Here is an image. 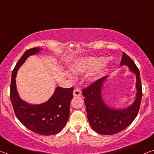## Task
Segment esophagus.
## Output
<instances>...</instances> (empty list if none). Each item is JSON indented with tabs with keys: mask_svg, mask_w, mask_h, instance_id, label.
<instances>
[{
	"mask_svg": "<svg viewBox=\"0 0 154 154\" xmlns=\"http://www.w3.org/2000/svg\"><path fill=\"white\" fill-rule=\"evenodd\" d=\"M81 91L79 88H75L73 91V96H81Z\"/></svg>",
	"mask_w": 154,
	"mask_h": 154,
	"instance_id": "1",
	"label": "esophagus"
}]
</instances>
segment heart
Here are the masks:
<instances>
[{
  "mask_svg": "<svg viewBox=\"0 0 154 154\" xmlns=\"http://www.w3.org/2000/svg\"><path fill=\"white\" fill-rule=\"evenodd\" d=\"M106 63V59L104 58H89L81 60L72 66V71L76 73H83V72L91 71L100 69ZM68 76H70L68 74Z\"/></svg>",
  "mask_w": 154,
  "mask_h": 154,
  "instance_id": "obj_1",
  "label": "heart"
}]
</instances>
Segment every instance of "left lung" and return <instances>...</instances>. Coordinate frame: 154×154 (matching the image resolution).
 Wrapping results in <instances>:
<instances>
[{"label":"left lung","instance_id":"8db88e82","mask_svg":"<svg viewBox=\"0 0 154 154\" xmlns=\"http://www.w3.org/2000/svg\"><path fill=\"white\" fill-rule=\"evenodd\" d=\"M127 65L136 75L137 93L133 104L125 110L110 108L103 102L102 87L106 77H103L82 89L88 119L92 128L102 135H113L128 127L137 116L142 98V87L139 69L133 60L122 53L121 65Z\"/></svg>","mask_w":154,"mask_h":154}]
</instances>
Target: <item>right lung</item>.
<instances>
[{"label": "right lung", "mask_w": 154, "mask_h": 154, "mask_svg": "<svg viewBox=\"0 0 154 154\" xmlns=\"http://www.w3.org/2000/svg\"><path fill=\"white\" fill-rule=\"evenodd\" d=\"M40 50L38 48L27 50L16 64L11 75L10 98L17 118L25 127L39 135H52L59 133L68 121L73 88H57L51 98L40 105H30L23 102L16 89L15 77L19 68L29 56Z\"/></svg>", "instance_id": "right-lung-1"}]
</instances>
